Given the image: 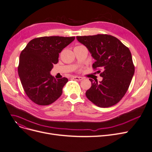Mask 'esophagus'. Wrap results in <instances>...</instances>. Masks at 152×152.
<instances>
[{"mask_svg":"<svg viewBox=\"0 0 152 152\" xmlns=\"http://www.w3.org/2000/svg\"><path fill=\"white\" fill-rule=\"evenodd\" d=\"M72 78H73V80H77V81H81L83 80V77H79V76H73L72 77Z\"/></svg>","mask_w":152,"mask_h":152,"instance_id":"obj_1","label":"esophagus"}]
</instances>
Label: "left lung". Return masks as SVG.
Segmentation results:
<instances>
[{
  "instance_id": "1",
  "label": "left lung",
  "mask_w": 152,
  "mask_h": 152,
  "mask_svg": "<svg viewBox=\"0 0 152 152\" xmlns=\"http://www.w3.org/2000/svg\"><path fill=\"white\" fill-rule=\"evenodd\" d=\"M95 60L94 69H101L102 80H92L86 96L100 107H108L119 102L131 83L135 67L129 49L117 38L104 34L76 37Z\"/></svg>"
}]
</instances>
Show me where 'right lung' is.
<instances>
[{
  "label": "right lung",
  "instance_id": "1",
  "mask_svg": "<svg viewBox=\"0 0 152 152\" xmlns=\"http://www.w3.org/2000/svg\"><path fill=\"white\" fill-rule=\"evenodd\" d=\"M75 39V37H43L31 39L22 51L18 72L26 94L37 104L47 105L56 101L68 81L51 75L59 53Z\"/></svg>",
  "mask_w": 152,
  "mask_h": 152
}]
</instances>
